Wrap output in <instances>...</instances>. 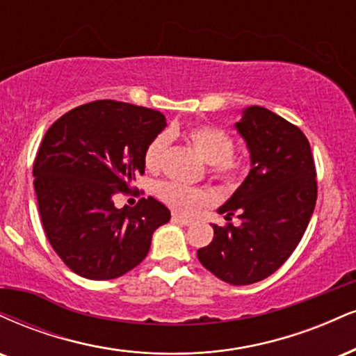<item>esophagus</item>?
I'll return each instance as SVG.
<instances>
[{"label": "esophagus", "mask_w": 356, "mask_h": 356, "mask_svg": "<svg viewBox=\"0 0 356 356\" xmlns=\"http://www.w3.org/2000/svg\"><path fill=\"white\" fill-rule=\"evenodd\" d=\"M172 220L179 222V224H182V225H192V224H194V220L187 219V217L181 216V213H172Z\"/></svg>", "instance_id": "34e87169"}]
</instances>
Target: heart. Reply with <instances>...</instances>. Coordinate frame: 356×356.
Instances as JSON below:
<instances>
[{
    "mask_svg": "<svg viewBox=\"0 0 356 356\" xmlns=\"http://www.w3.org/2000/svg\"><path fill=\"white\" fill-rule=\"evenodd\" d=\"M169 137H181L209 164V174L227 189L241 186L245 179L248 164L241 154L234 152V137L229 132L211 124H195L182 131L170 129ZM167 139L165 136H154L144 149L145 169L156 172L162 164ZM156 194L162 202L174 211L189 213L211 200V194L200 187H189L174 181H162L156 186Z\"/></svg>",
    "mask_w": 356,
    "mask_h": 356,
    "instance_id": "obj_1",
    "label": "heart"
}]
</instances>
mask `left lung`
<instances>
[{
  "label": "left lung",
  "mask_w": 356,
  "mask_h": 356,
  "mask_svg": "<svg viewBox=\"0 0 356 356\" xmlns=\"http://www.w3.org/2000/svg\"><path fill=\"white\" fill-rule=\"evenodd\" d=\"M252 169L219 209L241 225L213 224L197 259L230 285H250L278 270L305 234L316 202V170L305 134L272 111L252 106L235 124Z\"/></svg>",
  "instance_id": "left-lung-1"
}]
</instances>
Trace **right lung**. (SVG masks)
Segmentation results:
<instances>
[{"instance_id":"right-lung-1","label":"right lung","mask_w":356,"mask_h":356,"mask_svg":"<svg viewBox=\"0 0 356 356\" xmlns=\"http://www.w3.org/2000/svg\"><path fill=\"white\" fill-rule=\"evenodd\" d=\"M165 127L156 109L114 99L71 109L42 137L33 164L46 237L72 272L111 280L137 267L170 211L154 197L114 207L144 174V149Z\"/></svg>"}]
</instances>
